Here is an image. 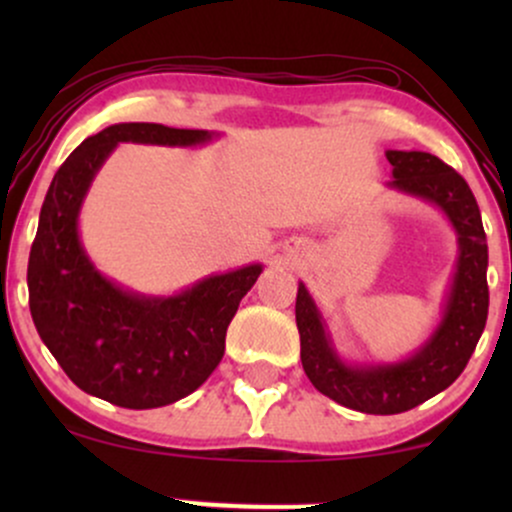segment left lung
<instances>
[{
    "label": "left lung",
    "mask_w": 512,
    "mask_h": 512,
    "mask_svg": "<svg viewBox=\"0 0 512 512\" xmlns=\"http://www.w3.org/2000/svg\"><path fill=\"white\" fill-rule=\"evenodd\" d=\"M392 187L438 204L460 236V262L443 322L424 349L397 366L349 368L334 356L313 298L298 286L296 325L301 332V361L315 390L363 414H402L436 397L460 378L472 358L489 315L486 264L489 248L479 204L467 180L424 151H387Z\"/></svg>",
    "instance_id": "obj_1"
}]
</instances>
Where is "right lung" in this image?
<instances>
[{
  "mask_svg": "<svg viewBox=\"0 0 512 512\" xmlns=\"http://www.w3.org/2000/svg\"><path fill=\"white\" fill-rule=\"evenodd\" d=\"M204 129L154 122L113 125L62 163L40 209L28 257V305L40 339L76 387L125 409H156L195 392L226 351V330L260 264L209 276L166 301L137 298L105 281L76 233L81 199L120 142L190 146Z\"/></svg>",
  "mask_w": 512,
  "mask_h": 512,
  "instance_id": "obj_1",
  "label": "right lung"
}]
</instances>
